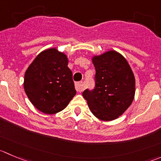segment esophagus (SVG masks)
<instances>
[{"label":"esophagus","instance_id":"1","mask_svg":"<svg viewBox=\"0 0 161 161\" xmlns=\"http://www.w3.org/2000/svg\"><path fill=\"white\" fill-rule=\"evenodd\" d=\"M75 88H76V90L79 92H80L81 91L84 90V85L82 82H79V83H76L75 85Z\"/></svg>","mask_w":161,"mask_h":161}]
</instances>
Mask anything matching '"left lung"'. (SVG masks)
Segmentation results:
<instances>
[{
    "label": "left lung",
    "instance_id": "1",
    "mask_svg": "<svg viewBox=\"0 0 161 161\" xmlns=\"http://www.w3.org/2000/svg\"><path fill=\"white\" fill-rule=\"evenodd\" d=\"M96 69V86L85 90L83 96L97 119L112 121L122 115L135 95V77L126 59L115 50L92 58Z\"/></svg>",
    "mask_w": 161,
    "mask_h": 161
}]
</instances>
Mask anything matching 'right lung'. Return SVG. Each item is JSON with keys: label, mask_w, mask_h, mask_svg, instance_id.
Here are the masks:
<instances>
[{"label": "right lung", "mask_w": 161, "mask_h": 161, "mask_svg": "<svg viewBox=\"0 0 161 161\" xmlns=\"http://www.w3.org/2000/svg\"><path fill=\"white\" fill-rule=\"evenodd\" d=\"M67 55L49 48L36 56L24 75L29 100L41 112L53 114L65 109L76 95Z\"/></svg>", "instance_id": "add662e5"}]
</instances>
